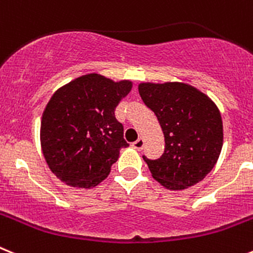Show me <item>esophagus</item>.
Returning a JSON list of instances; mask_svg holds the SVG:
<instances>
[{
	"instance_id": "esophagus-1",
	"label": "esophagus",
	"mask_w": 253,
	"mask_h": 253,
	"mask_svg": "<svg viewBox=\"0 0 253 253\" xmlns=\"http://www.w3.org/2000/svg\"><path fill=\"white\" fill-rule=\"evenodd\" d=\"M131 146H133V147H134L135 150L141 151L142 148H143V146H144V139H143V138H138L137 141L131 143Z\"/></svg>"
}]
</instances>
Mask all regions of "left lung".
I'll return each mask as SVG.
<instances>
[{
    "mask_svg": "<svg viewBox=\"0 0 253 253\" xmlns=\"http://www.w3.org/2000/svg\"><path fill=\"white\" fill-rule=\"evenodd\" d=\"M144 105L159 120L165 151L157 160L143 156L153 179L170 191L197 184L216 165L223 148L221 115L210 97L182 82L141 83Z\"/></svg>",
    "mask_w": 253,
    "mask_h": 253,
    "instance_id": "1",
    "label": "left lung"
}]
</instances>
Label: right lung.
<instances>
[{
    "mask_svg": "<svg viewBox=\"0 0 253 253\" xmlns=\"http://www.w3.org/2000/svg\"><path fill=\"white\" fill-rule=\"evenodd\" d=\"M131 81L85 74L56 90L41 120V147L49 170L75 188H93L107 178L120 150L128 147L115 109Z\"/></svg>",
    "mask_w": 253,
    "mask_h": 253,
    "instance_id": "1",
    "label": "right lung"
}]
</instances>
